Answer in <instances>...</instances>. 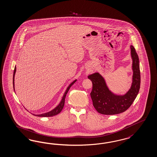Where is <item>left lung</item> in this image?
Here are the masks:
<instances>
[{"mask_svg": "<svg viewBox=\"0 0 157 157\" xmlns=\"http://www.w3.org/2000/svg\"><path fill=\"white\" fill-rule=\"evenodd\" d=\"M132 59V83L131 88L124 95H117L107 86L103 77L96 72L88 76L92 82L91 99L96 111L101 114L114 115L123 113L131 106L139 93L140 86L139 60L135 48L130 46Z\"/></svg>", "mask_w": 157, "mask_h": 157, "instance_id": "left-lung-1", "label": "left lung"}]
</instances>
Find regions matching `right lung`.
<instances>
[{"instance_id": "1", "label": "right lung", "mask_w": 157, "mask_h": 157, "mask_svg": "<svg viewBox=\"0 0 157 157\" xmlns=\"http://www.w3.org/2000/svg\"><path fill=\"white\" fill-rule=\"evenodd\" d=\"M15 71H16V67L15 66L14 68V73H13V88H14V90H14V76H15ZM77 81V80H75V81H73L71 84L67 88L66 91L65 92L63 97L62 98L61 102L59 103V105L56 107L55 109H54L53 110H52L51 111L47 112L46 113H43V114H33L34 116L37 117H52L57 115L58 114H59V113H61L62 110L63 109L64 105H65V97H66V94L68 92V91L69 90L71 86H73V84Z\"/></svg>"}]
</instances>
